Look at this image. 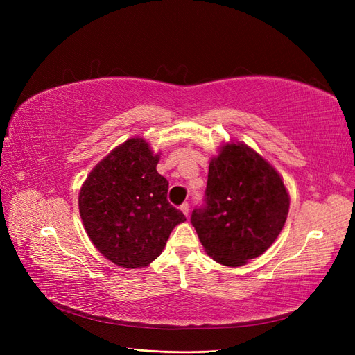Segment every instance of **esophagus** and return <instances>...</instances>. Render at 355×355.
<instances>
[{
	"instance_id": "obj_1",
	"label": "esophagus",
	"mask_w": 355,
	"mask_h": 355,
	"mask_svg": "<svg viewBox=\"0 0 355 355\" xmlns=\"http://www.w3.org/2000/svg\"><path fill=\"white\" fill-rule=\"evenodd\" d=\"M180 210H182V213H184L185 216L188 218V214H189V204H188V202H184V204H182V206H180Z\"/></svg>"
}]
</instances>
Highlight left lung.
<instances>
[{
    "mask_svg": "<svg viewBox=\"0 0 355 355\" xmlns=\"http://www.w3.org/2000/svg\"><path fill=\"white\" fill-rule=\"evenodd\" d=\"M290 206L283 178L243 142H227L210 159L206 206L192 211L204 250L225 266L263 254L280 235Z\"/></svg>",
    "mask_w": 355,
    "mask_h": 355,
    "instance_id": "1",
    "label": "left lung"
}]
</instances>
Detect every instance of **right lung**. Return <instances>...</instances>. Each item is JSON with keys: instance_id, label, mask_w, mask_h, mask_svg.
<instances>
[{"instance_id": "add662e5", "label": "right lung", "mask_w": 355, "mask_h": 355, "mask_svg": "<svg viewBox=\"0 0 355 355\" xmlns=\"http://www.w3.org/2000/svg\"><path fill=\"white\" fill-rule=\"evenodd\" d=\"M159 154L130 137L93 167L78 194L89 239L106 259L135 270L155 261L184 213L167 201L168 182L157 171Z\"/></svg>"}]
</instances>
